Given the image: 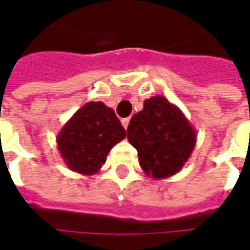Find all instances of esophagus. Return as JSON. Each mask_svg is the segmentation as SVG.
<instances>
[{
    "mask_svg": "<svg viewBox=\"0 0 250 250\" xmlns=\"http://www.w3.org/2000/svg\"><path fill=\"white\" fill-rule=\"evenodd\" d=\"M129 121H130V118H122L121 120V124H122V126L125 129H128V125H129Z\"/></svg>",
    "mask_w": 250,
    "mask_h": 250,
    "instance_id": "34e87169",
    "label": "esophagus"
}]
</instances>
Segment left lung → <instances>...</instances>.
I'll return each instance as SVG.
<instances>
[{"label": "left lung", "instance_id": "obj_1", "mask_svg": "<svg viewBox=\"0 0 250 250\" xmlns=\"http://www.w3.org/2000/svg\"><path fill=\"white\" fill-rule=\"evenodd\" d=\"M126 137L137 149L140 167L152 179L178 173L196 144V130L183 111L160 95L144 101L143 110L129 122Z\"/></svg>", "mask_w": 250, "mask_h": 250}]
</instances>
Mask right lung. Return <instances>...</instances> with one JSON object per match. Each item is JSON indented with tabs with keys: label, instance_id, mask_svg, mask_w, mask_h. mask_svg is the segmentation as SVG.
I'll use <instances>...</instances> for the list:
<instances>
[{
	"label": "right lung",
	"instance_id": "1",
	"mask_svg": "<svg viewBox=\"0 0 250 250\" xmlns=\"http://www.w3.org/2000/svg\"><path fill=\"white\" fill-rule=\"evenodd\" d=\"M125 136L111 107L104 102H87L65 122L56 143L65 166L90 176L100 171L107 153Z\"/></svg>",
	"mask_w": 250,
	"mask_h": 250
}]
</instances>
